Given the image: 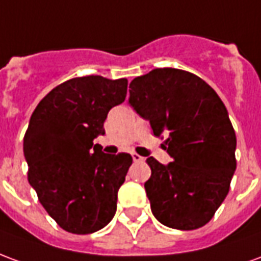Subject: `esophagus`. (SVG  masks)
Masks as SVG:
<instances>
[{
	"label": "esophagus",
	"instance_id": "obj_1",
	"mask_svg": "<svg viewBox=\"0 0 261 261\" xmlns=\"http://www.w3.org/2000/svg\"><path fill=\"white\" fill-rule=\"evenodd\" d=\"M133 161H134V162H144V161H145V158H144V156H141V155H138V153H133Z\"/></svg>",
	"mask_w": 261,
	"mask_h": 261
}]
</instances>
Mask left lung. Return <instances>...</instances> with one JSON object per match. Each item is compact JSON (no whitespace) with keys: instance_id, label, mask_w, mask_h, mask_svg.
Masks as SVG:
<instances>
[{"instance_id":"obj_1","label":"left lung","mask_w":261,"mask_h":261,"mask_svg":"<svg viewBox=\"0 0 261 261\" xmlns=\"http://www.w3.org/2000/svg\"><path fill=\"white\" fill-rule=\"evenodd\" d=\"M128 103L166 137L173 162L147 159L145 192L161 224L180 230L201 228L229 192L236 169V136L226 108L205 81L177 68H155L130 84Z\"/></svg>"}]
</instances>
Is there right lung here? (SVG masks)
I'll list each match as a JSON object with an SVG mask.
<instances>
[{"label":"right lung","mask_w":261,"mask_h":261,"mask_svg":"<svg viewBox=\"0 0 261 261\" xmlns=\"http://www.w3.org/2000/svg\"><path fill=\"white\" fill-rule=\"evenodd\" d=\"M127 84L100 75L72 78L48 92L32 113L23 138L28 180L67 232L93 233L116 214L133 158L103 153L93 140L105 134L109 110L124 102Z\"/></svg>","instance_id":"obj_1"}]
</instances>
